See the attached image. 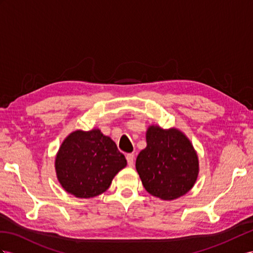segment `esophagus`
<instances>
[{"mask_svg":"<svg viewBox=\"0 0 253 253\" xmlns=\"http://www.w3.org/2000/svg\"><path fill=\"white\" fill-rule=\"evenodd\" d=\"M127 159V163L129 167H132L133 166V160H134V155L133 154H128L126 156Z\"/></svg>","mask_w":253,"mask_h":253,"instance_id":"1","label":"esophagus"}]
</instances>
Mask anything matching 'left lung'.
Returning a JSON list of instances; mask_svg holds the SVG:
<instances>
[{
  "instance_id": "left-lung-1",
  "label": "left lung",
  "mask_w": 253,
  "mask_h": 253,
  "mask_svg": "<svg viewBox=\"0 0 253 253\" xmlns=\"http://www.w3.org/2000/svg\"><path fill=\"white\" fill-rule=\"evenodd\" d=\"M146 147L135 160V169L145 190L172 201L191 190L199 175V157L188 137L177 128L150 125Z\"/></svg>"
}]
</instances>
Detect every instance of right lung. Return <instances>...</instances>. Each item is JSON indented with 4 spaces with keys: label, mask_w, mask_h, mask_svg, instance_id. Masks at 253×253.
Wrapping results in <instances>:
<instances>
[{
    "label": "right lung",
    "mask_w": 253,
    "mask_h": 253,
    "mask_svg": "<svg viewBox=\"0 0 253 253\" xmlns=\"http://www.w3.org/2000/svg\"><path fill=\"white\" fill-rule=\"evenodd\" d=\"M127 166L114 141L99 128L78 129L64 139L56 153V177L65 191L89 199L105 192L112 179Z\"/></svg>",
    "instance_id": "add662e5"
}]
</instances>
